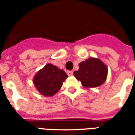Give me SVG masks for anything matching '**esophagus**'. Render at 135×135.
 Masks as SVG:
<instances>
[{
  "mask_svg": "<svg viewBox=\"0 0 135 135\" xmlns=\"http://www.w3.org/2000/svg\"><path fill=\"white\" fill-rule=\"evenodd\" d=\"M67 74L68 76H72L73 75V71H68Z\"/></svg>",
  "mask_w": 135,
  "mask_h": 135,
  "instance_id": "esophagus-1",
  "label": "esophagus"
}]
</instances>
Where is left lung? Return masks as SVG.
<instances>
[{
    "label": "left lung",
    "mask_w": 135,
    "mask_h": 135,
    "mask_svg": "<svg viewBox=\"0 0 135 135\" xmlns=\"http://www.w3.org/2000/svg\"><path fill=\"white\" fill-rule=\"evenodd\" d=\"M79 67V70L75 71L74 75L85 88L100 86L107 78V66L98 59L90 58L81 62Z\"/></svg>",
    "instance_id": "1"
}]
</instances>
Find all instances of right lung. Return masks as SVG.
I'll return each instance as SVG.
<instances>
[{
  "instance_id": "obj_1",
  "label": "right lung",
  "mask_w": 135,
  "mask_h": 135,
  "mask_svg": "<svg viewBox=\"0 0 135 135\" xmlns=\"http://www.w3.org/2000/svg\"><path fill=\"white\" fill-rule=\"evenodd\" d=\"M67 74L56 66L47 64L36 74L33 82L36 89L44 96H53L61 89Z\"/></svg>"
}]
</instances>
